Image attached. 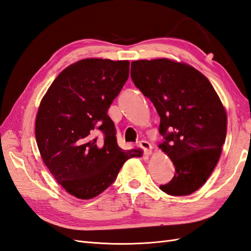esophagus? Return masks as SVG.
Instances as JSON below:
<instances>
[{
	"mask_svg": "<svg viewBox=\"0 0 251 251\" xmlns=\"http://www.w3.org/2000/svg\"><path fill=\"white\" fill-rule=\"evenodd\" d=\"M139 146H140V148L143 150L144 154H146L147 156H149V155L151 154V144L149 141H147V140H141V141L139 142Z\"/></svg>",
	"mask_w": 251,
	"mask_h": 251,
	"instance_id": "1",
	"label": "esophagus"
}]
</instances>
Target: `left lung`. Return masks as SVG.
I'll return each mask as SVG.
<instances>
[{
    "label": "left lung",
    "mask_w": 251,
    "mask_h": 251,
    "mask_svg": "<svg viewBox=\"0 0 251 251\" xmlns=\"http://www.w3.org/2000/svg\"><path fill=\"white\" fill-rule=\"evenodd\" d=\"M134 85L153 102L160 116V149L175 165V175L159 187L171 196L191 195L215 170L226 138L227 116L214 87L195 68L168 58L136 60Z\"/></svg>",
    "instance_id": "left-lung-1"
}]
</instances>
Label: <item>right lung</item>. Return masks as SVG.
I'll use <instances>...</instances> for the list:
<instances>
[{
  "mask_svg": "<svg viewBox=\"0 0 251 251\" xmlns=\"http://www.w3.org/2000/svg\"><path fill=\"white\" fill-rule=\"evenodd\" d=\"M128 60L87 58L60 73L41 101L35 138L44 163L66 191L88 200L101 194L138 150L117 144L108 115L128 78Z\"/></svg>",
  "mask_w": 251,
  "mask_h": 251,
  "instance_id": "add662e5",
  "label": "right lung"
}]
</instances>
